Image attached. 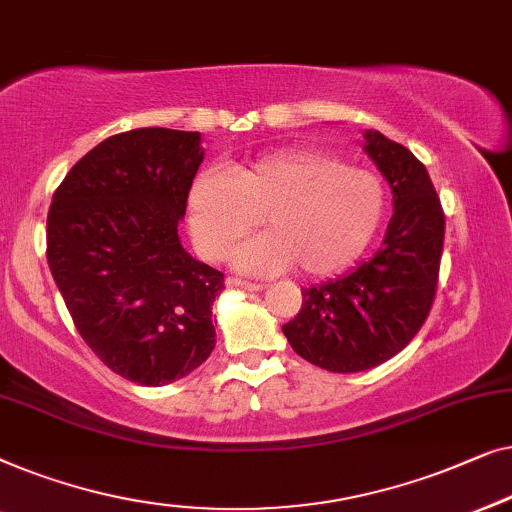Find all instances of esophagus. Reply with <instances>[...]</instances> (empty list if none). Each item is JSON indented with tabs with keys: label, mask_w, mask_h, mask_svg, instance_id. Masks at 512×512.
<instances>
[{
	"label": "esophagus",
	"mask_w": 512,
	"mask_h": 512,
	"mask_svg": "<svg viewBox=\"0 0 512 512\" xmlns=\"http://www.w3.org/2000/svg\"><path fill=\"white\" fill-rule=\"evenodd\" d=\"M227 285L241 287V290H248V292H259L264 287L262 283H250V280H241V278H227Z\"/></svg>",
	"instance_id": "1"
}]
</instances>
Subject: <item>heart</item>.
<instances>
[{
    "label": "heart",
    "instance_id": "heart-1",
    "mask_svg": "<svg viewBox=\"0 0 512 512\" xmlns=\"http://www.w3.org/2000/svg\"><path fill=\"white\" fill-rule=\"evenodd\" d=\"M187 213L194 246L206 259H225L264 220L269 234L246 243L236 264L253 273L294 264L320 278L345 269L369 246L385 215V183L329 150H280L232 178L201 174Z\"/></svg>",
    "mask_w": 512,
    "mask_h": 512
}]
</instances>
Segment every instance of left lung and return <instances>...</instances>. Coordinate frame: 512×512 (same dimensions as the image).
Here are the masks:
<instances>
[{
    "instance_id": "1",
    "label": "left lung",
    "mask_w": 512,
    "mask_h": 512,
    "mask_svg": "<svg viewBox=\"0 0 512 512\" xmlns=\"http://www.w3.org/2000/svg\"><path fill=\"white\" fill-rule=\"evenodd\" d=\"M364 139L394 197L383 248L348 276L301 292L297 318L283 325L299 357L334 373L373 369L413 341L434 304L443 255L445 215L424 164L380 132Z\"/></svg>"
}]
</instances>
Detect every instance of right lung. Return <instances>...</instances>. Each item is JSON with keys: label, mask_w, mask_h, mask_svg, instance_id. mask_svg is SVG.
Listing matches in <instances>:
<instances>
[{"label": "right lung", "mask_w": 512, "mask_h": 512, "mask_svg": "<svg viewBox=\"0 0 512 512\" xmlns=\"http://www.w3.org/2000/svg\"><path fill=\"white\" fill-rule=\"evenodd\" d=\"M201 160L199 132L143 127L109 136L53 194L46 257L88 348L118 376L160 387L215 348L211 306L225 273L178 239Z\"/></svg>", "instance_id": "1"}]
</instances>
